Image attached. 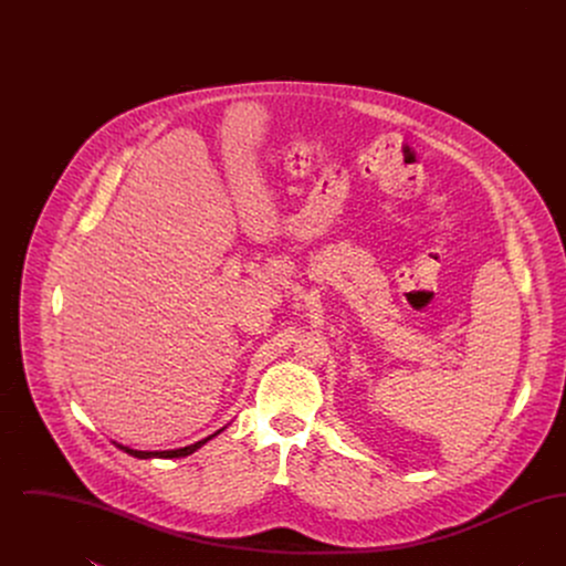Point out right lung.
I'll return each instance as SVG.
<instances>
[{
	"mask_svg": "<svg viewBox=\"0 0 566 566\" xmlns=\"http://www.w3.org/2000/svg\"><path fill=\"white\" fill-rule=\"evenodd\" d=\"M227 427H222L220 431H216L214 434H210V437H206V439H201V441H197V443H190L187 448H178V450H163V452H142V450H132V448H127V446H120V443H116L114 441V446L116 448H120L123 452H127L129 457L135 458H182L189 457L192 452H197L201 446H206L210 439H214L216 434H220V432L224 431Z\"/></svg>",
	"mask_w": 566,
	"mask_h": 566,
	"instance_id": "add662e5",
	"label": "right lung"
}]
</instances>
